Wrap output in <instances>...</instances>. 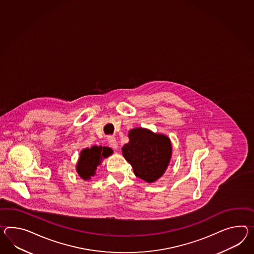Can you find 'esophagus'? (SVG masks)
Returning <instances> with one entry per match:
<instances>
[{
    "mask_svg": "<svg viewBox=\"0 0 254 254\" xmlns=\"http://www.w3.org/2000/svg\"><path fill=\"white\" fill-rule=\"evenodd\" d=\"M108 143H109V146H110L111 148H113V149H118V143L115 137H109V138H108Z\"/></svg>",
    "mask_w": 254,
    "mask_h": 254,
    "instance_id": "obj_1",
    "label": "esophagus"
}]
</instances>
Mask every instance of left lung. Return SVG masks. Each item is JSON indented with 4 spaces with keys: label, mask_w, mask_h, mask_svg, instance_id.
Segmentation results:
<instances>
[{
    "label": "left lung",
    "mask_w": 254,
    "mask_h": 254,
    "mask_svg": "<svg viewBox=\"0 0 254 254\" xmlns=\"http://www.w3.org/2000/svg\"><path fill=\"white\" fill-rule=\"evenodd\" d=\"M129 141L122 148V154L133 168L136 177L154 183L166 172L172 159L171 139L161 133L144 127L128 131Z\"/></svg>",
    "instance_id": "obj_1"
}]
</instances>
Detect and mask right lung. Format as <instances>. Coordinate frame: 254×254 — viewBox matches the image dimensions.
I'll list each match as a JSON object with an SVG mask.
<instances>
[{"instance_id": "right-lung-1", "label": "right lung", "mask_w": 254, "mask_h": 254, "mask_svg": "<svg viewBox=\"0 0 254 254\" xmlns=\"http://www.w3.org/2000/svg\"><path fill=\"white\" fill-rule=\"evenodd\" d=\"M113 149L108 147L93 146L81 149L76 164V172L81 179L90 181L95 174L97 166L105 158L111 156Z\"/></svg>"}]
</instances>
